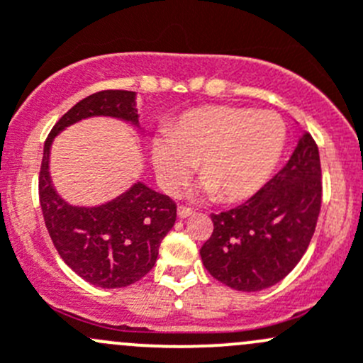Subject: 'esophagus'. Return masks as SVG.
Listing matches in <instances>:
<instances>
[{"label":"esophagus","mask_w":363,"mask_h":363,"mask_svg":"<svg viewBox=\"0 0 363 363\" xmlns=\"http://www.w3.org/2000/svg\"><path fill=\"white\" fill-rule=\"evenodd\" d=\"M193 214V208L191 207H186V205H179V208H177V216L181 219H184V218H188V216H191Z\"/></svg>","instance_id":"esophagus-1"}]
</instances>
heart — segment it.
Masks as SVG:
<instances>
[{
	"instance_id": "heart-1",
	"label": "heart",
	"mask_w": 363,
	"mask_h": 363,
	"mask_svg": "<svg viewBox=\"0 0 363 363\" xmlns=\"http://www.w3.org/2000/svg\"><path fill=\"white\" fill-rule=\"evenodd\" d=\"M286 144V124L274 111L196 108L152 137L151 158L161 188L174 193L199 161L205 195L239 202L263 188Z\"/></svg>"
}]
</instances>
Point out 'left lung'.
Listing matches in <instances>:
<instances>
[{"instance_id":"8db88e82","label":"left lung","mask_w":363,"mask_h":363,"mask_svg":"<svg viewBox=\"0 0 363 363\" xmlns=\"http://www.w3.org/2000/svg\"><path fill=\"white\" fill-rule=\"evenodd\" d=\"M320 151L303 133L288 163L246 203L211 214L212 235L200 250L214 279L239 291L279 283L309 247L321 208Z\"/></svg>"}]
</instances>
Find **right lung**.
<instances>
[{
  "label": "right lung",
  "mask_w": 363,
  "mask_h": 363,
  "mask_svg": "<svg viewBox=\"0 0 363 363\" xmlns=\"http://www.w3.org/2000/svg\"><path fill=\"white\" fill-rule=\"evenodd\" d=\"M93 116H111L138 124L133 91H98L73 105L54 124L43 145L38 196L47 232L65 263L87 283L123 288L155 267L161 240L174 226L177 205L142 182L100 207H73L52 188L50 144L69 124Z\"/></svg>",
  "instance_id": "add662e5"
}]
</instances>
